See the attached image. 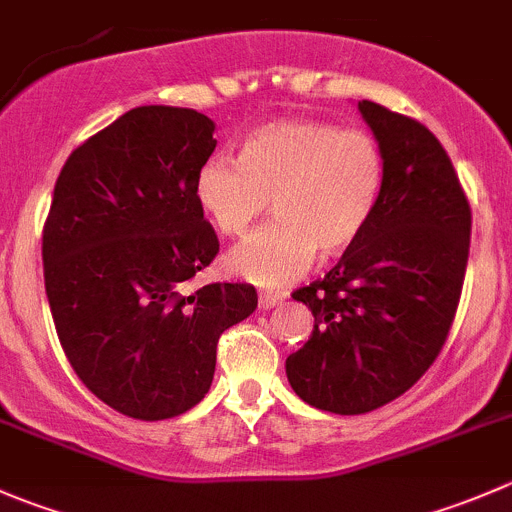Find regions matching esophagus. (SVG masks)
I'll return each mask as SVG.
<instances>
[{"label":"esophagus","instance_id":"1","mask_svg":"<svg viewBox=\"0 0 512 512\" xmlns=\"http://www.w3.org/2000/svg\"><path fill=\"white\" fill-rule=\"evenodd\" d=\"M280 294H272V292H260V297H257V304H260V309H272L275 304H280Z\"/></svg>","mask_w":512,"mask_h":512}]
</instances>
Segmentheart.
Here are the masks:
<instances>
[{
    "mask_svg": "<svg viewBox=\"0 0 512 512\" xmlns=\"http://www.w3.org/2000/svg\"><path fill=\"white\" fill-rule=\"evenodd\" d=\"M384 188V153L364 131L322 121H275L247 136L240 160L215 153L195 175L200 208L240 237L275 205L277 223L227 255V270L282 289L317 257L342 255L369 225Z\"/></svg>",
    "mask_w": 512,
    "mask_h": 512,
    "instance_id": "b5f03b06",
    "label": "heart"
}]
</instances>
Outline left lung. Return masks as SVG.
<instances>
[{"instance_id":"obj_1","label":"left lung","mask_w":512,"mask_h":512,"mask_svg":"<svg viewBox=\"0 0 512 512\" xmlns=\"http://www.w3.org/2000/svg\"><path fill=\"white\" fill-rule=\"evenodd\" d=\"M359 111L384 153V188L342 260L292 294L314 329L285 364L299 399L342 416L399 399L436 361L471 247V205L438 138L374 101Z\"/></svg>"}]
</instances>
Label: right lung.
Returning a JSON list of instances; mask_svg holds the SVG:
<instances>
[{
  "label": "right lung",
  "instance_id": "right-lung-1",
  "mask_svg": "<svg viewBox=\"0 0 512 512\" xmlns=\"http://www.w3.org/2000/svg\"><path fill=\"white\" fill-rule=\"evenodd\" d=\"M213 133L193 108H131L54 185L41 257L56 334L86 389L123 416L163 421L200 404L220 334L257 307L237 282L183 292L220 250L195 198Z\"/></svg>",
  "mask_w": 512,
  "mask_h": 512
}]
</instances>
